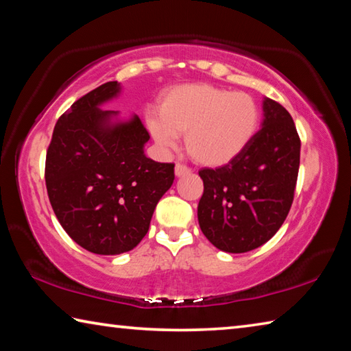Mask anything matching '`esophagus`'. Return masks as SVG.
I'll return each instance as SVG.
<instances>
[{
  "label": "esophagus",
  "mask_w": 351,
  "mask_h": 351,
  "mask_svg": "<svg viewBox=\"0 0 351 351\" xmlns=\"http://www.w3.org/2000/svg\"><path fill=\"white\" fill-rule=\"evenodd\" d=\"M190 170L186 164H181V162H178L176 165H175V175L176 176H184V175H189L190 173Z\"/></svg>",
  "instance_id": "esophagus-1"
}]
</instances>
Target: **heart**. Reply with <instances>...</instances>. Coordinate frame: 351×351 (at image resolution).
<instances>
[{
    "mask_svg": "<svg viewBox=\"0 0 351 351\" xmlns=\"http://www.w3.org/2000/svg\"><path fill=\"white\" fill-rule=\"evenodd\" d=\"M258 121V106L249 94L192 83L165 94L159 117L148 119V128L164 145H175L178 134H186L187 152L195 161L224 165L251 144Z\"/></svg>",
    "mask_w": 351,
    "mask_h": 351,
    "instance_id": "1",
    "label": "heart"
}]
</instances>
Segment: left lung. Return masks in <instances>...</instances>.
Segmentation results:
<instances>
[{"mask_svg":"<svg viewBox=\"0 0 351 351\" xmlns=\"http://www.w3.org/2000/svg\"><path fill=\"white\" fill-rule=\"evenodd\" d=\"M265 121L245 152L217 169H201L198 221L213 246L247 252L274 237L294 199L300 138L293 117L265 99Z\"/></svg>","mask_w":351,"mask_h":351,"instance_id":"left-lung-1","label":"left lung"}]
</instances>
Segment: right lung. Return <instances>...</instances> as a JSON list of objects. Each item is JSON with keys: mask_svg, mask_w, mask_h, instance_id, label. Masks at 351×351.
<instances>
[{"mask_svg": "<svg viewBox=\"0 0 351 351\" xmlns=\"http://www.w3.org/2000/svg\"><path fill=\"white\" fill-rule=\"evenodd\" d=\"M117 93L119 83L106 82L75 100L56 123L45 164L47 197L62 228L102 255L139 245L175 180L173 162L144 154L150 134L138 116L108 125L112 112L97 106Z\"/></svg>", "mask_w": 351, "mask_h": 351, "instance_id": "1", "label": "right lung"}]
</instances>
